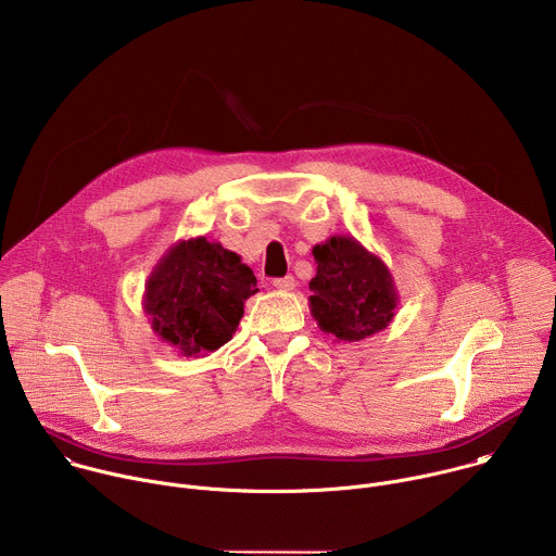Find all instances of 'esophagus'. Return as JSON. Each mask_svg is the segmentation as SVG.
<instances>
[{"label": "esophagus", "mask_w": 556, "mask_h": 556, "mask_svg": "<svg viewBox=\"0 0 556 556\" xmlns=\"http://www.w3.org/2000/svg\"><path fill=\"white\" fill-rule=\"evenodd\" d=\"M273 286H275V288H279V290H292V288L296 286V281H294V277H292V275H286V277L275 279V281H273Z\"/></svg>", "instance_id": "esophagus-1"}]
</instances>
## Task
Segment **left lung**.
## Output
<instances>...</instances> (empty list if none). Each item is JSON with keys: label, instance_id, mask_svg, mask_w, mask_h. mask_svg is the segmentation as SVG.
Segmentation results:
<instances>
[{"label": "left lung", "instance_id": "left-lung-1", "mask_svg": "<svg viewBox=\"0 0 556 556\" xmlns=\"http://www.w3.org/2000/svg\"><path fill=\"white\" fill-rule=\"evenodd\" d=\"M312 255L316 277L309 281V309L324 332L354 343L387 328L399 296L378 257L343 235L314 247Z\"/></svg>", "mask_w": 556, "mask_h": 556}]
</instances>
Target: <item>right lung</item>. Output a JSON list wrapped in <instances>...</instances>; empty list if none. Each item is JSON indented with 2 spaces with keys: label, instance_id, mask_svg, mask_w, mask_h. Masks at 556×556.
Returning <instances> with one entry per match:
<instances>
[{
  "label": "right lung",
  "instance_id": "right-lung-1",
  "mask_svg": "<svg viewBox=\"0 0 556 556\" xmlns=\"http://www.w3.org/2000/svg\"><path fill=\"white\" fill-rule=\"evenodd\" d=\"M257 279L219 244L189 240L174 247L147 281L144 309L163 341L185 356L213 352L230 341Z\"/></svg>",
  "mask_w": 556,
  "mask_h": 556
}]
</instances>
